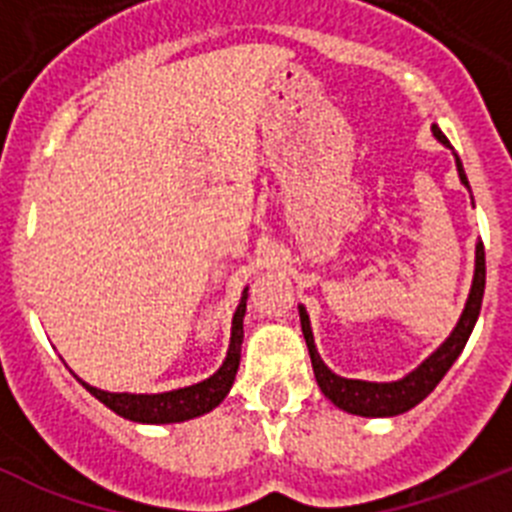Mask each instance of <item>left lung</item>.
<instances>
[{"instance_id": "left-lung-1", "label": "left lung", "mask_w": 512, "mask_h": 512, "mask_svg": "<svg viewBox=\"0 0 512 512\" xmlns=\"http://www.w3.org/2000/svg\"><path fill=\"white\" fill-rule=\"evenodd\" d=\"M433 135L441 140L443 146L451 143L446 140V135L433 125ZM456 169H459L461 182L469 187V179L464 174V166H461L459 156H456ZM482 297H485V246L477 243V269H474V284L472 292H469L467 307H464V315H461L459 325L449 336V341L438 348L436 354L428 356L423 364L415 369L413 374H408L400 382L390 384H377V382H361V379H343L338 374H333L328 366L323 364V359L315 351V341H312L310 330V318H307L305 307H300V323L302 333H305L307 351H310L312 372L318 379V387L323 390V395L328 397L333 405H338L346 413L364 415V418H387V415H400L405 410L415 408L418 402H423L425 397L436 390V384L446 377V372L451 369L459 354L467 346L469 336H472V328L479 318V310H482Z\"/></svg>"}]
</instances>
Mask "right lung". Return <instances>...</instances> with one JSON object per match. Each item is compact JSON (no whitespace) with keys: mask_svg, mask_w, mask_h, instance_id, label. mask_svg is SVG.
Instances as JSON below:
<instances>
[{"mask_svg":"<svg viewBox=\"0 0 512 512\" xmlns=\"http://www.w3.org/2000/svg\"><path fill=\"white\" fill-rule=\"evenodd\" d=\"M243 315H246V295L233 315V333H230L228 359L212 374L210 379L184 390L164 392V395H128V392H104L87 382H79L104 402L107 408L115 410L122 418L135 420V423H182V420L197 418L202 413H210L215 405L223 402L228 390L233 387L235 372L241 364V343H243Z\"/></svg>","mask_w":512,"mask_h":512,"instance_id":"add662e5","label":"right lung"}]
</instances>
